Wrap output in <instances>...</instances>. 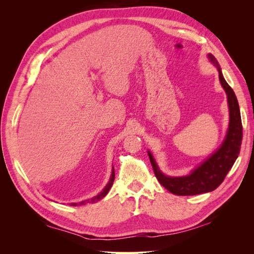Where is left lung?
<instances>
[{
	"label": "left lung",
	"mask_w": 254,
	"mask_h": 254,
	"mask_svg": "<svg viewBox=\"0 0 254 254\" xmlns=\"http://www.w3.org/2000/svg\"><path fill=\"white\" fill-rule=\"evenodd\" d=\"M209 58L217 66L219 72V80L228 96L230 110V124L226 139L220 148L205 160L204 162L186 177H167L159 171L151 153L148 151L150 163L152 165L158 181L170 190L171 193L179 196H190L212 191L217 189L225 180L227 174L231 170L235 160L240 155L243 140V125L237 98L234 91L229 86L221 74L216 58L209 54Z\"/></svg>",
	"instance_id": "obj_1"
}]
</instances>
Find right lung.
I'll return each mask as SVG.
<instances>
[{
	"mask_svg": "<svg viewBox=\"0 0 254 254\" xmlns=\"http://www.w3.org/2000/svg\"><path fill=\"white\" fill-rule=\"evenodd\" d=\"M114 177H115V174H114V168H113V170H112V174H111V178H110L108 184H107V186H106V188L103 190L102 193H99L97 196H95V197H93V198L88 199V200H86V201H81V202H79V203H72V205H73V206H76V205H80V204H86L87 202H96V201H98V200H101V199H103L107 194H108V191H109L110 188L112 187V184H113Z\"/></svg>",
	"mask_w": 254,
	"mask_h": 254,
	"instance_id": "1",
	"label": "right lung"
}]
</instances>
